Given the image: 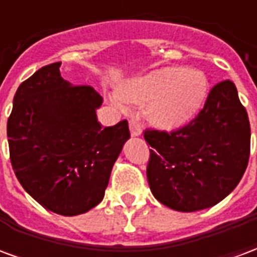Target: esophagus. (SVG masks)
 I'll return each mask as SVG.
<instances>
[{
  "label": "esophagus",
  "instance_id": "1",
  "mask_svg": "<svg viewBox=\"0 0 257 257\" xmlns=\"http://www.w3.org/2000/svg\"><path fill=\"white\" fill-rule=\"evenodd\" d=\"M129 129H131V135H132V138H138L142 135V128H140V125L135 119H131L129 121Z\"/></svg>",
  "mask_w": 257,
  "mask_h": 257
}]
</instances>
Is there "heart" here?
Here are the masks:
<instances>
[{
	"label": "heart",
	"mask_w": 257,
	"mask_h": 257,
	"mask_svg": "<svg viewBox=\"0 0 257 257\" xmlns=\"http://www.w3.org/2000/svg\"><path fill=\"white\" fill-rule=\"evenodd\" d=\"M208 95V78L195 67H162L128 79L117 89L125 106H146V118L162 132L187 126L198 115Z\"/></svg>",
	"instance_id": "b5f03b06"
}]
</instances>
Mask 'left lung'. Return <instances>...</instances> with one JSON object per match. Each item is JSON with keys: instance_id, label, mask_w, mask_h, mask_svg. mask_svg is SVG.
<instances>
[{"instance_id": "left-lung-1", "label": "left lung", "mask_w": 257, "mask_h": 257, "mask_svg": "<svg viewBox=\"0 0 257 257\" xmlns=\"http://www.w3.org/2000/svg\"><path fill=\"white\" fill-rule=\"evenodd\" d=\"M151 146L147 180L161 204L195 212L219 204L248 167L250 126L235 85L212 88L195 119L172 134L146 131Z\"/></svg>"}]
</instances>
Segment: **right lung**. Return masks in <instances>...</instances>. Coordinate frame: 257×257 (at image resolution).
<instances>
[{"mask_svg": "<svg viewBox=\"0 0 257 257\" xmlns=\"http://www.w3.org/2000/svg\"><path fill=\"white\" fill-rule=\"evenodd\" d=\"M103 99L90 86H74L60 63L22 82L8 119L15 175L45 209L77 216L100 204L114 162L131 138L128 121L103 128Z\"/></svg>", "mask_w": 257, "mask_h": 257, "instance_id": "1", "label": "right lung"}]
</instances>
